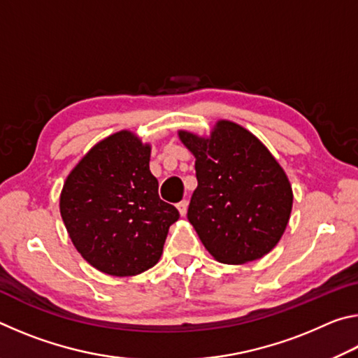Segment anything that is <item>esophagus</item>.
I'll use <instances>...</instances> for the list:
<instances>
[{"label":"esophagus","mask_w":358,"mask_h":358,"mask_svg":"<svg viewBox=\"0 0 358 358\" xmlns=\"http://www.w3.org/2000/svg\"><path fill=\"white\" fill-rule=\"evenodd\" d=\"M177 208L180 211V215L185 216L186 211H187V201H181L180 203H177Z\"/></svg>","instance_id":"34e87169"}]
</instances>
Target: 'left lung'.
Here are the masks:
<instances>
[{"label":"left lung","instance_id":"left-lung-1","mask_svg":"<svg viewBox=\"0 0 358 358\" xmlns=\"http://www.w3.org/2000/svg\"><path fill=\"white\" fill-rule=\"evenodd\" d=\"M196 157L197 187L187 220L217 262L241 265L268 254L281 240L294 192L284 169L259 138L229 120L208 137L178 131Z\"/></svg>","mask_w":358,"mask_h":358}]
</instances>
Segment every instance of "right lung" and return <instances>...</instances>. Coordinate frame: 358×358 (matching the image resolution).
<instances>
[{
	"label": "right lung",
	"instance_id": "right-lung-1",
	"mask_svg": "<svg viewBox=\"0 0 358 358\" xmlns=\"http://www.w3.org/2000/svg\"><path fill=\"white\" fill-rule=\"evenodd\" d=\"M151 145L128 129L94 145L66 178L59 213L80 256L112 276H136L161 259L178 210L161 201Z\"/></svg>",
	"mask_w": 358,
	"mask_h": 358
}]
</instances>
